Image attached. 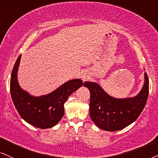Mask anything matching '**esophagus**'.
<instances>
[{"mask_svg": "<svg viewBox=\"0 0 158 158\" xmlns=\"http://www.w3.org/2000/svg\"><path fill=\"white\" fill-rule=\"evenodd\" d=\"M82 77V79L83 80V81H84V80H85V79H86V76H85V75H83V76H82V77Z\"/></svg>", "mask_w": 158, "mask_h": 158, "instance_id": "34e87169", "label": "esophagus"}]
</instances>
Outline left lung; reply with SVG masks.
<instances>
[{
    "instance_id": "1",
    "label": "left lung",
    "mask_w": 158,
    "mask_h": 158,
    "mask_svg": "<svg viewBox=\"0 0 158 158\" xmlns=\"http://www.w3.org/2000/svg\"><path fill=\"white\" fill-rule=\"evenodd\" d=\"M145 82L137 96L117 99L108 95L96 83H84L90 91L89 114L97 127L107 131H117L137 119L144 108L149 95V78L144 73Z\"/></svg>"
}]
</instances>
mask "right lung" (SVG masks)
I'll return each instance as SVG.
<instances>
[{
    "instance_id": "obj_1",
    "label": "right lung",
    "mask_w": 158,
    "mask_h": 158,
    "mask_svg": "<svg viewBox=\"0 0 158 158\" xmlns=\"http://www.w3.org/2000/svg\"><path fill=\"white\" fill-rule=\"evenodd\" d=\"M20 58L21 55L15 62L11 76L10 92L14 105L19 116L28 124L41 129L52 127L63 117L64 102L70 94L82 86L83 81L81 79L71 80L50 94L31 96L20 88L17 81Z\"/></svg>"
}]
</instances>
